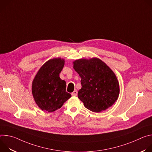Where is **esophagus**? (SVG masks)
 <instances>
[{"label": "esophagus", "mask_w": 152, "mask_h": 152, "mask_svg": "<svg viewBox=\"0 0 152 152\" xmlns=\"http://www.w3.org/2000/svg\"><path fill=\"white\" fill-rule=\"evenodd\" d=\"M72 95L73 96H76L77 95V90H75L72 93Z\"/></svg>", "instance_id": "1"}]
</instances>
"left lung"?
Segmentation results:
<instances>
[{"mask_svg":"<svg viewBox=\"0 0 152 152\" xmlns=\"http://www.w3.org/2000/svg\"><path fill=\"white\" fill-rule=\"evenodd\" d=\"M73 64L74 69L81 78L78 98L85 107L99 113L111 106L120 93L119 83L112 70L96 58L80 59Z\"/></svg>","mask_w":152,"mask_h":152,"instance_id":"left-lung-1","label":"left lung"}]
</instances>
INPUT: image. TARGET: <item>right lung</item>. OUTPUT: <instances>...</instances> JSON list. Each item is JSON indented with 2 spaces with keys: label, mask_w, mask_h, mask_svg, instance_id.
<instances>
[{
  "label": "right lung",
  "mask_w": 152,
  "mask_h": 152,
  "mask_svg": "<svg viewBox=\"0 0 152 152\" xmlns=\"http://www.w3.org/2000/svg\"><path fill=\"white\" fill-rule=\"evenodd\" d=\"M64 66V59H50L40 68L33 80L32 94L42 111L53 112L72 96L66 91V81L59 77Z\"/></svg>",
  "instance_id": "1"
}]
</instances>
